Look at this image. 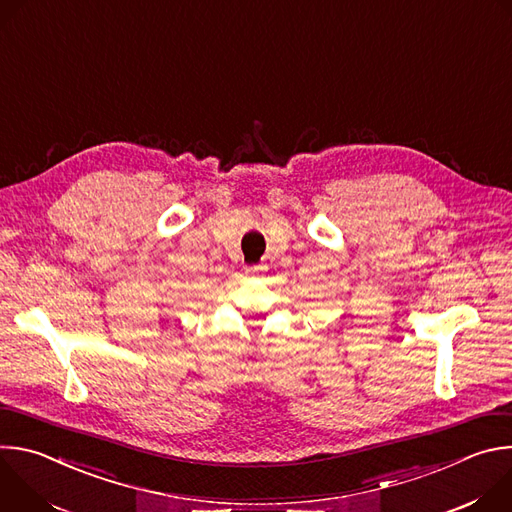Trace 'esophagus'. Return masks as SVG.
<instances>
[{
	"mask_svg": "<svg viewBox=\"0 0 512 512\" xmlns=\"http://www.w3.org/2000/svg\"><path fill=\"white\" fill-rule=\"evenodd\" d=\"M261 269H263V267H257V265H255V267H249L247 271H249V273H259Z\"/></svg>",
	"mask_w": 512,
	"mask_h": 512,
	"instance_id": "esophagus-1",
	"label": "esophagus"
}]
</instances>
